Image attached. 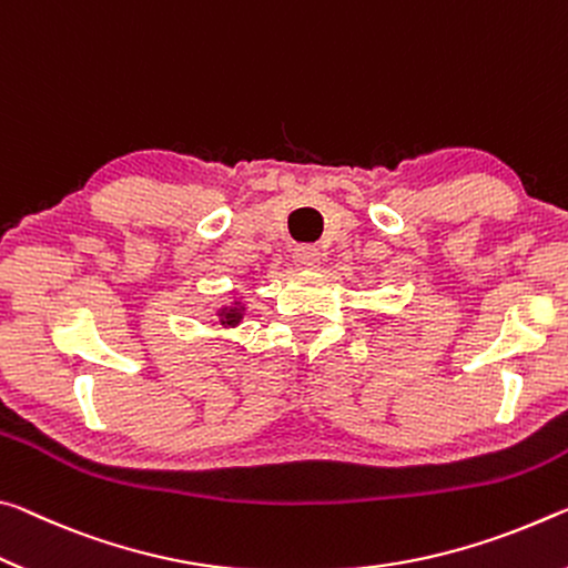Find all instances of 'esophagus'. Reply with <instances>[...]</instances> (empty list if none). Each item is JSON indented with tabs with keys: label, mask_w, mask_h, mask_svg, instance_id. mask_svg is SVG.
Returning a JSON list of instances; mask_svg holds the SVG:
<instances>
[{
	"label": "esophagus",
	"mask_w": 568,
	"mask_h": 568,
	"mask_svg": "<svg viewBox=\"0 0 568 568\" xmlns=\"http://www.w3.org/2000/svg\"><path fill=\"white\" fill-rule=\"evenodd\" d=\"M292 258H294L296 266H314L320 262V248L314 244H300L294 248Z\"/></svg>",
	"instance_id": "esophagus-1"
}]
</instances>
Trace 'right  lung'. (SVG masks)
<instances>
[{
    "instance_id": "right-lung-1",
    "label": "right lung",
    "mask_w": 568,
    "mask_h": 568,
    "mask_svg": "<svg viewBox=\"0 0 568 568\" xmlns=\"http://www.w3.org/2000/svg\"><path fill=\"white\" fill-rule=\"evenodd\" d=\"M221 322H223V324H236V322H239V312H236V310L221 312Z\"/></svg>"
}]
</instances>
